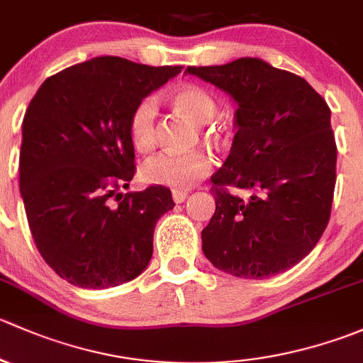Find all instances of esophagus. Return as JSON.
<instances>
[{
  "instance_id": "esophagus-1",
  "label": "esophagus",
  "mask_w": 363,
  "mask_h": 363,
  "mask_svg": "<svg viewBox=\"0 0 363 363\" xmlns=\"http://www.w3.org/2000/svg\"><path fill=\"white\" fill-rule=\"evenodd\" d=\"M186 197H189V194L183 192V190H173V201L177 204H182Z\"/></svg>"
}]
</instances>
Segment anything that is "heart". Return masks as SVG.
<instances>
[{"mask_svg":"<svg viewBox=\"0 0 363 363\" xmlns=\"http://www.w3.org/2000/svg\"><path fill=\"white\" fill-rule=\"evenodd\" d=\"M173 103L183 115L196 124H208L216 113L213 96L197 85H183L173 94ZM157 99L147 96L134 106L129 117V138L140 152L148 150L155 143ZM211 157L204 152L173 154L159 152L143 160L140 166V180L148 185L167 186L174 190L192 189L211 173Z\"/></svg>","mask_w":363,"mask_h":363,"instance_id":"obj_1","label":"heart"}]
</instances>
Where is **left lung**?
<instances>
[{
  "mask_svg": "<svg viewBox=\"0 0 363 363\" xmlns=\"http://www.w3.org/2000/svg\"><path fill=\"white\" fill-rule=\"evenodd\" d=\"M185 73L236 103L230 154L211 177L216 209L201 233L204 255L245 279L294 267L330 218L337 162L330 108L304 78L257 57ZM227 186L252 196L241 200Z\"/></svg>",
  "mask_w": 363,
  "mask_h": 363,
  "instance_id": "1",
  "label": "left lung"
}]
</instances>
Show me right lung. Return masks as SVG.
Listing matches in <instances>:
<instances>
[{"label":"right lung","instance_id":"add662e5","mask_svg":"<svg viewBox=\"0 0 363 363\" xmlns=\"http://www.w3.org/2000/svg\"><path fill=\"white\" fill-rule=\"evenodd\" d=\"M182 68L94 57L47 78L29 103L21 197L40 255L71 285L117 286L150 262L155 223L174 206L171 190H117L134 177L130 111Z\"/></svg>","mask_w":363,"mask_h":363}]
</instances>
